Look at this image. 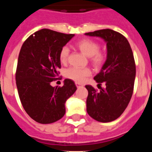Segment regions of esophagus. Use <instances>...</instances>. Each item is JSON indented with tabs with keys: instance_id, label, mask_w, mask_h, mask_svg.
I'll return each mask as SVG.
<instances>
[{
	"instance_id": "34e87169",
	"label": "esophagus",
	"mask_w": 152,
	"mask_h": 152,
	"mask_svg": "<svg viewBox=\"0 0 152 152\" xmlns=\"http://www.w3.org/2000/svg\"><path fill=\"white\" fill-rule=\"evenodd\" d=\"M75 84H76V87H77V88H80V87H81V86H82V84H80V83H77V82H76V83H75Z\"/></svg>"
}]
</instances>
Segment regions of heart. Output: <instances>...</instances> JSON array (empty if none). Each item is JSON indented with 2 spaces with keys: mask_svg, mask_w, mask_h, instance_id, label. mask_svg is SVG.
<instances>
[{
  "mask_svg": "<svg viewBox=\"0 0 152 152\" xmlns=\"http://www.w3.org/2000/svg\"><path fill=\"white\" fill-rule=\"evenodd\" d=\"M76 47L82 52L84 56L90 58L91 64L95 68H100L103 66L106 60L107 55L104 52L100 50V45L99 42L90 39H84L76 43ZM69 56V49L64 46L59 52V60L62 64L66 63ZM91 75V70L88 68H76L72 67L65 71L64 75L68 78L76 82H82L87 77Z\"/></svg>",
  "mask_w": 152,
  "mask_h": 152,
  "instance_id": "obj_1",
  "label": "heart"
}]
</instances>
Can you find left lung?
<instances>
[{"label": "left lung", "instance_id": "left-lung-1", "mask_svg": "<svg viewBox=\"0 0 152 152\" xmlns=\"http://www.w3.org/2000/svg\"><path fill=\"white\" fill-rule=\"evenodd\" d=\"M85 35L103 39L107 46L106 62L94 77L100 91L91 85L85 86L88 91L87 112L98 122H112L123 114L132 96L135 77L132 50L127 39L113 29H100Z\"/></svg>", "mask_w": 152, "mask_h": 152}]
</instances>
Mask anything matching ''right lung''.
Returning <instances> with one entry per match:
<instances>
[{"label":"right lung","mask_w":152,"mask_h":152,"mask_svg":"<svg viewBox=\"0 0 152 152\" xmlns=\"http://www.w3.org/2000/svg\"><path fill=\"white\" fill-rule=\"evenodd\" d=\"M75 34L48 29L29 36L21 47L16 71V84L23 107L33 120L49 124L65 113L64 103L76 91L71 79L62 87H52L61 68L59 52Z\"/></svg>","instance_id":"add662e5"}]
</instances>
